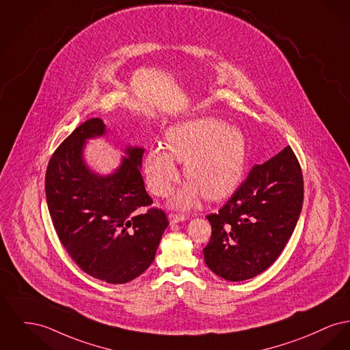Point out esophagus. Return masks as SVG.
I'll list each match as a JSON object with an SVG mask.
<instances>
[{"label":"esophagus","mask_w":350,"mask_h":350,"mask_svg":"<svg viewBox=\"0 0 350 350\" xmlns=\"http://www.w3.org/2000/svg\"><path fill=\"white\" fill-rule=\"evenodd\" d=\"M169 222H170V225H176V224H178V222H183V221H185V215H181V214H169Z\"/></svg>","instance_id":"1"}]
</instances>
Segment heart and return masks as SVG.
Wrapping results in <instances>:
<instances>
[{"label":"heart","instance_id":"obj_1","mask_svg":"<svg viewBox=\"0 0 350 350\" xmlns=\"http://www.w3.org/2000/svg\"><path fill=\"white\" fill-rule=\"evenodd\" d=\"M165 146L145 154L146 183L153 194L166 197L177 183V163H185L189 183L173 196L176 208L196 205L201 196L221 201L241 185L246 170L248 144L245 133L226 122L206 116L176 124L166 131Z\"/></svg>","mask_w":350,"mask_h":350}]
</instances>
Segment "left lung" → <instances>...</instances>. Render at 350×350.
<instances>
[{"label": "left lung", "mask_w": 350, "mask_h": 350, "mask_svg": "<svg viewBox=\"0 0 350 350\" xmlns=\"http://www.w3.org/2000/svg\"><path fill=\"white\" fill-rule=\"evenodd\" d=\"M303 200V172L291 146L255 165L225 206L206 217L211 225L204 248L207 267L230 282L266 271L287 245Z\"/></svg>", "instance_id": "8db88e82"}]
</instances>
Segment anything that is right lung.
I'll return each mask as SVG.
<instances>
[{
  "mask_svg": "<svg viewBox=\"0 0 350 350\" xmlns=\"http://www.w3.org/2000/svg\"><path fill=\"white\" fill-rule=\"evenodd\" d=\"M94 118L81 124L53 153L46 170V201L53 225L71 259L92 278L128 283L154 260L169 225L152 207L140 173L144 149L126 146L120 166L100 176L83 160L84 143L105 135Z\"/></svg>",
  "mask_w": 350,
  "mask_h": 350,
  "instance_id": "obj_1",
  "label": "right lung"
}]
</instances>
